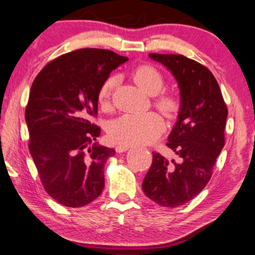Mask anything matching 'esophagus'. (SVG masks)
I'll list each match as a JSON object with an SVG mask.
<instances>
[{"label":"esophagus","mask_w":255,"mask_h":255,"mask_svg":"<svg viewBox=\"0 0 255 255\" xmlns=\"http://www.w3.org/2000/svg\"><path fill=\"white\" fill-rule=\"evenodd\" d=\"M130 148V145H128V144H118L117 145V148H116V150H117V152H124V151H127V150Z\"/></svg>","instance_id":"esophagus-1"}]
</instances>
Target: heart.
Listing matches in <instances>:
<instances>
[{
  "mask_svg": "<svg viewBox=\"0 0 255 255\" xmlns=\"http://www.w3.org/2000/svg\"><path fill=\"white\" fill-rule=\"evenodd\" d=\"M132 78L149 95H156L153 105L168 118L174 117L181 107V100L175 93L160 92L165 87V77L156 67L144 64L136 68ZM116 77L104 81L98 92L99 104L109 107ZM165 124L156 112L127 113L114 119L109 126L110 137L121 144H143L153 142L162 135Z\"/></svg>",
  "mask_w": 255,
  "mask_h": 255,
  "instance_id": "1",
  "label": "heart"
}]
</instances>
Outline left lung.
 <instances>
[{
    "instance_id": "left-lung-1",
    "label": "left lung",
    "mask_w": 255,
    "mask_h": 255,
    "mask_svg": "<svg viewBox=\"0 0 255 255\" xmlns=\"http://www.w3.org/2000/svg\"><path fill=\"white\" fill-rule=\"evenodd\" d=\"M172 71L180 88L181 107L166 145L178 160L152 152L142 182L144 194L162 207L174 208L194 199L209 182L223 149L228 107L213 73L179 54H149Z\"/></svg>"
}]
</instances>
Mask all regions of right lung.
Returning a JSON list of instances; mask_svg holds the SVG:
<instances>
[{"label": "right lung", "instance_id": "right-lung-1", "mask_svg": "<svg viewBox=\"0 0 255 255\" xmlns=\"http://www.w3.org/2000/svg\"><path fill=\"white\" fill-rule=\"evenodd\" d=\"M128 57L82 48L57 56L32 83L25 109L28 150L44 189L62 206L91 203L104 189V168L116 150L97 145L98 92Z\"/></svg>", "mask_w": 255, "mask_h": 255}]
</instances>
